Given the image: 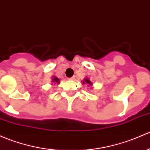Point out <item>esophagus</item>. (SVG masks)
<instances>
[{
    "mask_svg": "<svg viewBox=\"0 0 150 150\" xmlns=\"http://www.w3.org/2000/svg\"><path fill=\"white\" fill-rule=\"evenodd\" d=\"M75 79V76H73V77H72V78H69V80H74Z\"/></svg>",
    "mask_w": 150,
    "mask_h": 150,
    "instance_id": "obj_1",
    "label": "esophagus"
}]
</instances>
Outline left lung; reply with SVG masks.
I'll list each match as a JSON object with an SVG mask.
<instances>
[{"label":"left lung","instance_id":"8db88e82","mask_svg":"<svg viewBox=\"0 0 150 150\" xmlns=\"http://www.w3.org/2000/svg\"><path fill=\"white\" fill-rule=\"evenodd\" d=\"M82 83H83V85H86L88 87H91V89H93V83L90 80V78H88V77H86L83 80H82Z\"/></svg>","mask_w":150,"mask_h":150}]
</instances>
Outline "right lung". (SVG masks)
<instances>
[{"instance_id":"right-lung-1","label":"right lung","mask_w":150,"mask_h":150,"mask_svg":"<svg viewBox=\"0 0 150 150\" xmlns=\"http://www.w3.org/2000/svg\"><path fill=\"white\" fill-rule=\"evenodd\" d=\"M59 82H60V80H59L57 77L54 76H54H52V84L59 85Z\"/></svg>"}]
</instances>
